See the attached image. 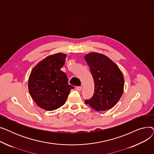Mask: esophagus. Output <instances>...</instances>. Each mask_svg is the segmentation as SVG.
<instances>
[{"instance_id":"obj_1","label":"esophagus","mask_w":154,"mask_h":154,"mask_svg":"<svg viewBox=\"0 0 154 154\" xmlns=\"http://www.w3.org/2000/svg\"><path fill=\"white\" fill-rule=\"evenodd\" d=\"M82 86H79V87H76L77 91H78L79 92L81 91H82Z\"/></svg>"}]
</instances>
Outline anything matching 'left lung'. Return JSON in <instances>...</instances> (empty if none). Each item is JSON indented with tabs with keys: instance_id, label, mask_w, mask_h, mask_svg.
I'll return each instance as SVG.
<instances>
[{
	"instance_id": "1",
	"label": "left lung",
	"mask_w": 154,
	"mask_h": 154,
	"mask_svg": "<svg viewBox=\"0 0 154 154\" xmlns=\"http://www.w3.org/2000/svg\"><path fill=\"white\" fill-rule=\"evenodd\" d=\"M94 81L92 97L85 101L97 111L107 110L115 106L122 95L124 78L117 64L107 56L91 52L84 56Z\"/></svg>"
}]
</instances>
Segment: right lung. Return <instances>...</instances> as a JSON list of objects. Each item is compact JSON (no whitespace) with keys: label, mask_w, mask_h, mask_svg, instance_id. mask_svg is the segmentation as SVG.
<instances>
[{"label":"right lung","mask_w":154,"mask_h":154,"mask_svg":"<svg viewBox=\"0 0 154 154\" xmlns=\"http://www.w3.org/2000/svg\"><path fill=\"white\" fill-rule=\"evenodd\" d=\"M66 57L63 53L48 55L31 71L28 82L29 93L37 106L45 110L62 107L74 88L68 84L66 73L60 70Z\"/></svg>","instance_id":"obj_1"}]
</instances>
